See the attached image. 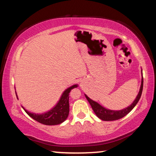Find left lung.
Wrapping results in <instances>:
<instances>
[{
    "label": "left lung",
    "instance_id": "obj_1",
    "mask_svg": "<svg viewBox=\"0 0 156 156\" xmlns=\"http://www.w3.org/2000/svg\"><path fill=\"white\" fill-rule=\"evenodd\" d=\"M141 74H142V78H141V84L140 87V90L137 95L136 99L134 100L133 102L130 105H128V107L119 110V111H114V110H110L108 108H105V107H103L101 104H99L96 101H93V100L90 99L88 95L85 94L86 99L88 100V101L90 103V105L92 107V108L94 111L95 115H97V117L100 118L101 120H105V121H113V120H116L120 118H123L124 116H126L128 113H129L130 111H132L133 108L136 106L137 103L139 101V100L140 98L141 94H142L143 91V73L142 69H141Z\"/></svg>",
    "mask_w": 156,
    "mask_h": 156
}]
</instances>
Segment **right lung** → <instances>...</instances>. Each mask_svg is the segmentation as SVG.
<instances>
[{
  "label": "right lung",
  "instance_id": "obj_1",
  "mask_svg": "<svg viewBox=\"0 0 156 156\" xmlns=\"http://www.w3.org/2000/svg\"><path fill=\"white\" fill-rule=\"evenodd\" d=\"M78 86V84H74L66 88L62 93L61 96L56 104L52 108L44 113H36L28 111L23 106H22V108L30 117L39 123L47 126L58 125V124L63 123L67 119L68 114H69V93L72 89L77 88ZM16 97L18 99L16 91Z\"/></svg>",
  "mask_w": 156,
  "mask_h": 156
}]
</instances>
